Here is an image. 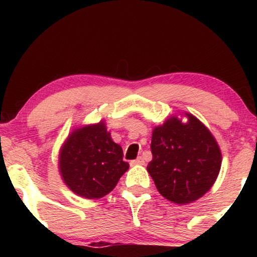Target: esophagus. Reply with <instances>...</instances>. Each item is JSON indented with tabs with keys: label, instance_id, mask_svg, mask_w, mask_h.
Listing matches in <instances>:
<instances>
[{
	"label": "esophagus",
	"instance_id": "34e87169",
	"mask_svg": "<svg viewBox=\"0 0 257 257\" xmlns=\"http://www.w3.org/2000/svg\"><path fill=\"white\" fill-rule=\"evenodd\" d=\"M144 163H145L144 158L143 157H138L137 159H134V161L131 162V166H143Z\"/></svg>",
	"mask_w": 257,
	"mask_h": 257
}]
</instances>
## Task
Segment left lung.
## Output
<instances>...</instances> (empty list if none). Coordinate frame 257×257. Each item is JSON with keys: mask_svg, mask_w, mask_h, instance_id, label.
<instances>
[{"mask_svg": "<svg viewBox=\"0 0 257 257\" xmlns=\"http://www.w3.org/2000/svg\"><path fill=\"white\" fill-rule=\"evenodd\" d=\"M184 123L176 116L152 132V161L147 166L158 192L176 204L205 194L221 168V151L210 131L191 113Z\"/></svg>", "mask_w": 257, "mask_h": 257, "instance_id": "8db88e82", "label": "left lung"}]
</instances>
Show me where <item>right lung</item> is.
<instances>
[{
    "label": "right lung",
    "instance_id": "right-lung-1",
    "mask_svg": "<svg viewBox=\"0 0 257 257\" xmlns=\"http://www.w3.org/2000/svg\"><path fill=\"white\" fill-rule=\"evenodd\" d=\"M129 169L122 147L113 143L104 120L71 132L59 153V172L77 196L98 199L110 193Z\"/></svg>",
    "mask_w": 257,
    "mask_h": 257
}]
</instances>
